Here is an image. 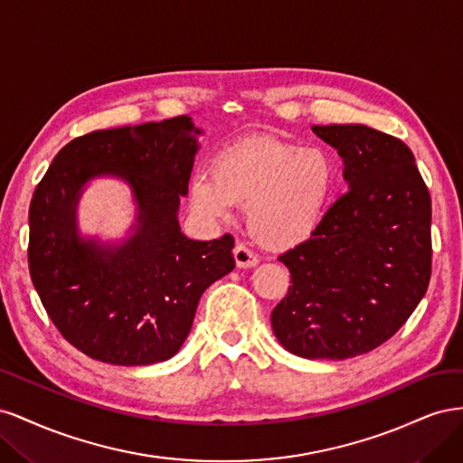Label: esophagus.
Masks as SVG:
<instances>
[{
	"label": "esophagus",
	"instance_id": "obj_1",
	"mask_svg": "<svg viewBox=\"0 0 463 463\" xmlns=\"http://www.w3.org/2000/svg\"><path fill=\"white\" fill-rule=\"evenodd\" d=\"M233 257H235V264L240 269H250V266H257L259 259L257 255H253V250H249L243 243H237L233 249Z\"/></svg>",
	"mask_w": 463,
	"mask_h": 463
}]
</instances>
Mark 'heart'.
Masks as SVG:
<instances>
[{
  "label": "heart",
  "instance_id": "heart-1",
  "mask_svg": "<svg viewBox=\"0 0 463 463\" xmlns=\"http://www.w3.org/2000/svg\"><path fill=\"white\" fill-rule=\"evenodd\" d=\"M335 162L320 145H296L255 135L222 148L208 174H194L189 201L208 222H228L245 204L247 226L272 249L309 240L326 213Z\"/></svg>",
  "mask_w": 463,
  "mask_h": 463
}]
</instances>
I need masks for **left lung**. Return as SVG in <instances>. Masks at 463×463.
Instances as JSON below:
<instances>
[{
	"instance_id": "left-lung-1",
	"label": "left lung",
	"mask_w": 463,
	"mask_h": 463,
	"mask_svg": "<svg viewBox=\"0 0 463 463\" xmlns=\"http://www.w3.org/2000/svg\"><path fill=\"white\" fill-rule=\"evenodd\" d=\"M338 150L347 193L309 240L279 257L291 274L272 311L289 354L342 361L394 335L430 279V194L413 152L367 125H313Z\"/></svg>"
}]
</instances>
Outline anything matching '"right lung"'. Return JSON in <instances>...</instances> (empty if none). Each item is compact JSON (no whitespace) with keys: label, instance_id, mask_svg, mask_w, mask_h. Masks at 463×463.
Returning <instances> with one entry per match:
<instances>
[{"label":"right lung","instance_id":"obj_1","mask_svg":"<svg viewBox=\"0 0 463 463\" xmlns=\"http://www.w3.org/2000/svg\"><path fill=\"white\" fill-rule=\"evenodd\" d=\"M203 129L181 116L94 131L65 145L29 210V269L53 325L82 354L111 365L174 357L201 296L235 269L233 237L194 241L179 226ZM130 187L136 222L116 242L85 236L76 210L94 178Z\"/></svg>","mask_w":463,"mask_h":463}]
</instances>
